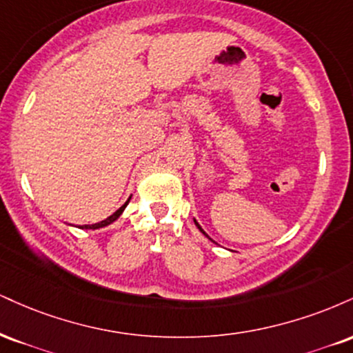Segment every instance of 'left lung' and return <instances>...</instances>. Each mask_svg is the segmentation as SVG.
Instances as JSON below:
<instances>
[{
  "instance_id": "left-lung-1",
  "label": "left lung",
  "mask_w": 353,
  "mask_h": 353,
  "mask_svg": "<svg viewBox=\"0 0 353 353\" xmlns=\"http://www.w3.org/2000/svg\"><path fill=\"white\" fill-rule=\"evenodd\" d=\"M194 222H195V220H194ZM195 225H197V228H199V230H201V232L203 233V235H207V233H205V232H203V230H202V228H201V225H199L197 222H195Z\"/></svg>"
}]
</instances>
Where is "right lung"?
<instances>
[{
	"mask_svg": "<svg viewBox=\"0 0 353 353\" xmlns=\"http://www.w3.org/2000/svg\"><path fill=\"white\" fill-rule=\"evenodd\" d=\"M128 202H130V199L128 201H126L125 203H123V205L120 207V209H118L117 212H114L113 215H110L108 219H105V220H101V222H99V223H93V225H82V227L80 228H92V230H95V228H100V227H107V225H110L112 222H114V220H117L118 217H120L121 215V212L125 210V207L128 205Z\"/></svg>",
	"mask_w": 353,
	"mask_h": 353,
	"instance_id": "right-lung-1",
	"label": "right lung"
}]
</instances>
